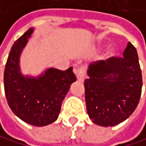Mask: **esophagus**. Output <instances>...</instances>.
<instances>
[{
	"label": "esophagus",
	"instance_id": "obj_1",
	"mask_svg": "<svg viewBox=\"0 0 146 146\" xmlns=\"http://www.w3.org/2000/svg\"><path fill=\"white\" fill-rule=\"evenodd\" d=\"M85 72H86V69L84 66H81L78 68H75L74 69V74L76 75V78L78 81L83 82L84 79V76H85Z\"/></svg>",
	"mask_w": 146,
	"mask_h": 146
}]
</instances>
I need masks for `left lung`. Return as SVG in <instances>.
Instances as JSON below:
<instances>
[{
    "label": "left lung",
    "mask_w": 146,
    "mask_h": 146,
    "mask_svg": "<svg viewBox=\"0 0 146 146\" xmlns=\"http://www.w3.org/2000/svg\"><path fill=\"white\" fill-rule=\"evenodd\" d=\"M123 57H111L89 65L84 81L86 109L93 123L113 126L135 110L142 93V72L135 47L131 42Z\"/></svg>",
    "instance_id": "8db88e82"
}]
</instances>
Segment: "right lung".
Listing matches in <instances>:
<instances>
[{
    "label": "right lung",
    "mask_w": 146,
    "mask_h": 146,
    "mask_svg": "<svg viewBox=\"0 0 146 146\" xmlns=\"http://www.w3.org/2000/svg\"><path fill=\"white\" fill-rule=\"evenodd\" d=\"M33 32V28H30L11 49L4 70V91L15 115L32 125L44 126L56 121L62 101L76 77L72 67L66 71L49 68L37 77L21 74L20 55Z\"/></svg>",
    "instance_id": "1"
}]
</instances>
